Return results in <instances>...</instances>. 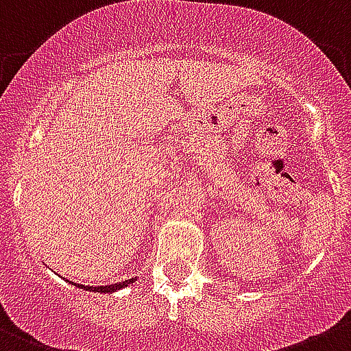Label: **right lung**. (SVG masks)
Masks as SVG:
<instances>
[{
  "mask_svg": "<svg viewBox=\"0 0 351 351\" xmlns=\"http://www.w3.org/2000/svg\"><path fill=\"white\" fill-rule=\"evenodd\" d=\"M69 281V279H66ZM138 281V278H132V279H125L123 282H115V285H106V286H86V285H75L73 281H69L70 285H73L75 288H81L84 289V291H95V293H115L119 291V289H123L128 288V286H131L132 282Z\"/></svg>",
  "mask_w": 351,
  "mask_h": 351,
  "instance_id": "1",
  "label": "right lung"
}]
</instances>
